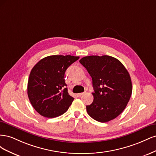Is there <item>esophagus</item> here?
<instances>
[{
    "label": "esophagus",
    "instance_id": "esophagus-1",
    "mask_svg": "<svg viewBox=\"0 0 156 156\" xmlns=\"http://www.w3.org/2000/svg\"><path fill=\"white\" fill-rule=\"evenodd\" d=\"M83 94H84V93H79V94H77V96L78 97H80V96H81L82 95H83Z\"/></svg>",
    "mask_w": 156,
    "mask_h": 156
}]
</instances>
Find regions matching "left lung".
Masks as SVG:
<instances>
[{
	"instance_id": "left-lung-1",
	"label": "left lung",
	"mask_w": 156,
	"mask_h": 156,
	"mask_svg": "<svg viewBox=\"0 0 156 156\" xmlns=\"http://www.w3.org/2000/svg\"><path fill=\"white\" fill-rule=\"evenodd\" d=\"M92 79L94 92L87 111L93 119L107 122L123 112L129 101L132 83L127 70L111 56H88L79 60Z\"/></svg>"
}]
</instances>
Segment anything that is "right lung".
Masks as SVG:
<instances>
[{"label": "right lung", "mask_w": 156, "mask_h": 156, "mask_svg": "<svg viewBox=\"0 0 156 156\" xmlns=\"http://www.w3.org/2000/svg\"><path fill=\"white\" fill-rule=\"evenodd\" d=\"M79 58L71 55H52L42 58L33 67L27 94L32 107L40 115L55 118L67 111L74 98L66 88L64 74Z\"/></svg>", "instance_id": "1"}]
</instances>
